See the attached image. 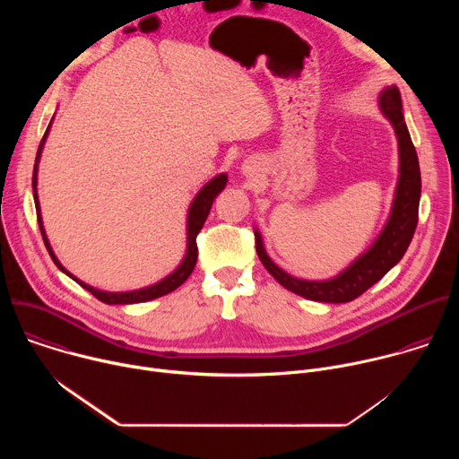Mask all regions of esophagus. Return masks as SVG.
Masks as SVG:
<instances>
[{"instance_id": "obj_1", "label": "esophagus", "mask_w": 459, "mask_h": 459, "mask_svg": "<svg viewBox=\"0 0 459 459\" xmlns=\"http://www.w3.org/2000/svg\"><path fill=\"white\" fill-rule=\"evenodd\" d=\"M255 161H245L243 163V174H247V176H252L254 172H255Z\"/></svg>"}]
</instances>
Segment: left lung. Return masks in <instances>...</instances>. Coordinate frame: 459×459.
Instances as JSON below:
<instances>
[{
	"mask_svg": "<svg viewBox=\"0 0 459 459\" xmlns=\"http://www.w3.org/2000/svg\"><path fill=\"white\" fill-rule=\"evenodd\" d=\"M377 107L394 128L400 167L390 214L381 232L365 252H361L349 267L329 280H301L290 276L274 264L265 250L261 232L254 229L255 252L261 264L281 287L301 298L321 303H349L356 299L367 289L377 283L392 267L400 264V259L412 241L418 225L421 176L418 154L403 117L402 96L396 85H388L379 92Z\"/></svg>",
	"mask_w": 459,
	"mask_h": 459,
	"instance_id": "left-lung-1",
	"label": "left lung"
}]
</instances>
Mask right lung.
Here are the masks:
<instances>
[{"label": "right lung", "instance_id": "1", "mask_svg": "<svg viewBox=\"0 0 459 459\" xmlns=\"http://www.w3.org/2000/svg\"><path fill=\"white\" fill-rule=\"evenodd\" d=\"M54 119V117H52ZM52 119L45 130V136L39 143V149H38V154H36V163H34V174H32V190H34V205H36V212H38V223H39V230H41V236H43V241H45V247L52 257V261L56 264V267L67 274L69 278H73L78 285H82L85 290H89L92 296H96L100 301L107 303V305H130V303H145V301H151V299H156V298H161L172 290H176L181 283L186 281V278L192 274L194 267H195V261H198V245H195V236L200 234V230L204 229V223L212 209V204L216 200V195L227 186V181H229V176L225 172L214 176L209 183H205L200 192L194 195V200L188 207V212H186V250H185V255L181 259V264L169 274L165 276L163 280H160L158 283L154 285H149V287H143V289H136V290H125V292H108V290H101V289H96L82 280H78L74 274H71L67 269H65L59 259L56 257L52 247H50V241L47 238V232H45V227H43V218H41V207H39V200H38V165H39V160H41V152H43V147H45V142H47V136L50 133V126H52Z\"/></svg>", "mask_w": 459, "mask_h": 459}]
</instances>
